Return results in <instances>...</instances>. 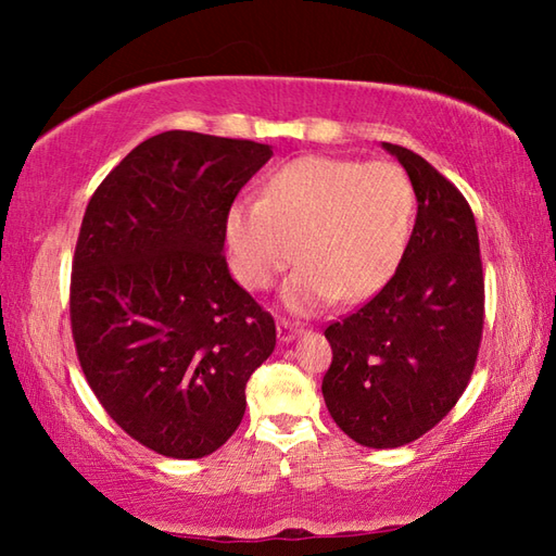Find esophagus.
Masks as SVG:
<instances>
[{
    "instance_id": "esophagus-1",
    "label": "esophagus",
    "mask_w": 556,
    "mask_h": 556,
    "mask_svg": "<svg viewBox=\"0 0 556 556\" xmlns=\"http://www.w3.org/2000/svg\"><path fill=\"white\" fill-rule=\"evenodd\" d=\"M299 332H301L299 325H293L289 320H277V337H279V341H291Z\"/></svg>"
}]
</instances>
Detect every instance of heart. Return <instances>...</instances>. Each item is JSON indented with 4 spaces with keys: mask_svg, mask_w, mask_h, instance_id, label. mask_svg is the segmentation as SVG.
<instances>
[{
    "mask_svg": "<svg viewBox=\"0 0 556 556\" xmlns=\"http://www.w3.org/2000/svg\"><path fill=\"white\" fill-rule=\"evenodd\" d=\"M413 219L416 191L399 164L308 155L271 174L260 200H236L227 243L248 291L275 287L296 257L285 305L308 315L380 291L406 255Z\"/></svg>",
    "mask_w": 556,
    "mask_h": 556,
    "instance_id": "b5f03b06",
    "label": "heart"
}]
</instances>
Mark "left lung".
<instances>
[{
	"mask_svg": "<svg viewBox=\"0 0 556 556\" xmlns=\"http://www.w3.org/2000/svg\"><path fill=\"white\" fill-rule=\"evenodd\" d=\"M382 146L408 172L416 227L392 279L327 325L323 396L351 440L394 448L432 430L466 392L485 325V277L468 200L413 150Z\"/></svg>",
	"mask_w": 556,
	"mask_h": 556,
	"instance_id": "1",
	"label": "left lung"
}]
</instances>
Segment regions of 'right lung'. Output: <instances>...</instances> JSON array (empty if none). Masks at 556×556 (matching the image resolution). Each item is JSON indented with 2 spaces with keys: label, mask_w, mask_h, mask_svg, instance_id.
Segmentation results:
<instances>
[{
  "label": "right lung",
  "mask_w": 556,
  "mask_h": 556,
  "mask_svg": "<svg viewBox=\"0 0 556 556\" xmlns=\"http://www.w3.org/2000/svg\"><path fill=\"white\" fill-rule=\"evenodd\" d=\"M269 146L193 131L143 140L96 188L71 269V334L108 416L169 458H203L245 413L277 327L229 275L227 215Z\"/></svg>",
  "instance_id": "add662e5"
}]
</instances>
